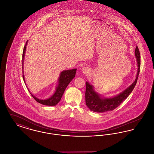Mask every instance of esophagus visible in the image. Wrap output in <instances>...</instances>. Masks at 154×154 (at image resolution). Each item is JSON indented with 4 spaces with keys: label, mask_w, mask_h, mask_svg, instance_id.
<instances>
[{
    "label": "esophagus",
    "mask_w": 154,
    "mask_h": 154,
    "mask_svg": "<svg viewBox=\"0 0 154 154\" xmlns=\"http://www.w3.org/2000/svg\"><path fill=\"white\" fill-rule=\"evenodd\" d=\"M81 72L84 74H87L90 72V70L87 67H84L81 69Z\"/></svg>",
    "instance_id": "34e87169"
}]
</instances>
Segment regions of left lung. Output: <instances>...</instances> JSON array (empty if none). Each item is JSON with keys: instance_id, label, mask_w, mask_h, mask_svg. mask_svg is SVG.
<instances>
[{"instance_id": "obj_1", "label": "left lung", "mask_w": 154, "mask_h": 154, "mask_svg": "<svg viewBox=\"0 0 154 154\" xmlns=\"http://www.w3.org/2000/svg\"><path fill=\"white\" fill-rule=\"evenodd\" d=\"M135 57L137 63L136 79L129 87L117 95L111 97L102 96L96 92L94 87L92 84L89 82H86L85 103L89 110L96 112H103L114 110L131 94L137 81L140 68V55L137 47L135 50Z\"/></svg>"}]
</instances>
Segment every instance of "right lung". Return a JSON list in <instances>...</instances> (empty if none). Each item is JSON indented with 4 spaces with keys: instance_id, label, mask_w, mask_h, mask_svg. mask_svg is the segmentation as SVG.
<instances>
[{
    "instance_id": "right-lung-1",
    "label": "right lung",
    "mask_w": 154,
    "mask_h": 154,
    "mask_svg": "<svg viewBox=\"0 0 154 154\" xmlns=\"http://www.w3.org/2000/svg\"><path fill=\"white\" fill-rule=\"evenodd\" d=\"M28 40L26 42V44L25 45V47H24L23 50V53H22V71H23L22 72L23 73L24 58H25V52L26 50V45L28 44ZM76 70H77V69H70V70H63L60 73V75L59 76L58 81V84L56 86L55 92L49 98H48L47 99H38L36 97H35V96L33 95L29 91L30 94H31V95L32 96V97L36 100V101L40 104H42L45 105V106H55L60 102L61 97L63 95L65 90L66 87H67V85H69V84L75 77ZM22 76H23V81L25 83V76H24L23 73ZM25 84H26V83H25Z\"/></svg>"
}]
</instances>
